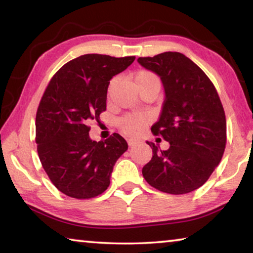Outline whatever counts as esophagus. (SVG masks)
Listing matches in <instances>:
<instances>
[{
    "instance_id": "obj_1",
    "label": "esophagus",
    "mask_w": 253,
    "mask_h": 253,
    "mask_svg": "<svg viewBox=\"0 0 253 253\" xmlns=\"http://www.w3.org/2000/svg\"><path fill=\"white\" fill-rule=\"evenodd\" d=\"M136 144H138V140H136V139H128V145H129L130 147L131 146H135Z\"/></svg>"
}]
</instances>
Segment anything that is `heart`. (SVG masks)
I'll return each instance as SVG.
<instances>
[{"mask_svg": "<svg viewBox=\"0 0 253 253\" xmlns=\"http://www.w3.org/2000/svg\"><path fill=\"white\" fill-rule=\"evenodd\" d=\"M134 83L136 84V87L139 88L140 85L146 84H151V83L158 84V79L155 75L152 74V72L142 70L137 72V74L134 76ZM114 84L115 81H111L110 83L109 89H108L109 92L111 90V88H113ZM146 124H147V119L146 117L143 116V115L129 114L119 119L118 126L124 132H126V134L135 136V135H138L139 132L144 129V127L146 126Z\"/></svg>", "mask_w": 253, "mask_h": 253, "instance_id": "b5f03b06", "label": "heart"}]
</instances>
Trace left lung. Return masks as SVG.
Masks as SVG:
<instances>
[{"label":"left lung","mask_w":253,"mask_h":253,"mask_svg":"<svg viewBox=\"0 0 253 253\" xmlns=\"http://www.w3.org/2000/svg\"><path fill=\"white\" fill-rule=\"evenodd\" d=\"M137 61L161 78L165 99L152 132L169 143L161 151L147 142L153 157L143 176L165 193H190L208 181L223 156L226 122L219 95L203 70L182 53L169 51Z\"/></svg>","instance_id":"left-lung-1"}]
</instances>
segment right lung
<instances>
[{
    "instance_id": "1",
    "label": "right lung",
    "mask_w": 253,
    "mask_h": 253,
    "mask_svg": "<svg viewBox=\"0 0 253 253\" xmlns=\"http://www.w3.org/2000/svg\"><path fill=\"white\" fill-rule=\"evenodd\" d=\"M135 57L89 53L67 62L46 87L36 117L38 154L51 182L70 198L90 199L110 184L115 163L128 145L119 134L96 142L87 125L106 110L114 76Z\"/></svg>"
}]
</instances>
